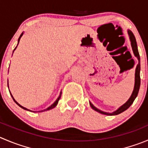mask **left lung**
Wrapping results in <instances>:
<instances>
[{"mask_svg":"<svg viewBox=\"0 0 148 148\" xmlns=\"http://www.w3.org/2000/svg\"><path fill=\"white\" fill-rule=\"evenodd\" d=\"M128 35H129V40H130L131 42V46H132V51H133L134 55V57L137 59L138 60V64L136 65V70H135V78H134V90L132 91V94L131 95V97H129V99H128L127 102L126 103L123 104V105L120 107V108H118L117 110L115 111L112 112H104V111L100 110L98 108H97L96 107H94L93 105V104H91V102H89L90 106L91 107L93 110H94L97 112H99V113L104 114V115H119V114L123 112V111L126 110L131 105H132V103L134 102V99H136V97H137V94H138L139 90H140V54H139V51H138V49H137V44H136V38H135L134 36L133 33H132V31L128 29L127 30Z\"/></svg>","mask_w":148,"mask_h":148,"instance_id":"left-lung-1","label":"left lung"}]
</instances>
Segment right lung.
I'll return each instance as SVG.
<instances>
[{
    "label": "right lung",
    "instance_id": "1",
    "mask_svg": "<svg viewBox=\"0 0 148 148\" xmlns=\"http://www.w3.org/2000/svg\"><path fill=\"white\" fill-rule=\"evenodd\" d=\"M23 34H24V33H22V34H21V36H19V39H18V43H17V46H18V44H19V40H20V39H21V38H22V36H23ZM17 46H16V48H15L14 49V51H13V53H14V51H15V49H16V47H17ZM10 92V91H9ZM10 94H11V95H12V98H13V99H14V101L15 102H16V104H17L18 105H19V107H20V108H22V109H24V110H28V111H32V110H29V109H27V108H25V107H23V106H22V105H19V103H18L17 102H16V100H15L14 99V97L12 96V93L10 92ZM61 94H62V91L61 92H60V96H59V97L57 98V100L55 101V102H54V103L52 104L51 105V106H49V108H46V109H45V110H40V111H38V112H43V111H46V110H51V109H53V108H55L56 106H57V104H58V102H59V100H60V97H61ZM33 112H35V111H33Z\"/></svg>",
    "mask_w": 148,
    "mask_h": 148
}]
</instances>
